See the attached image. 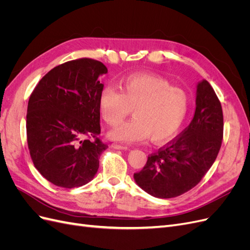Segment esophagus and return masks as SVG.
I'll use <instances>...</instances> for the list:
<instances>
[{"label": "esophagus", "mask_w": 250, "mask_h": 250, "mask_svg": "<svg viewBox=\"0 0 250 250\" xmlns=\"http://www.w3.org/2000/svg\"><path fill=\"white\" fill-rule=\"evenodd\" d=\"M111 147L115 148V149H120V150H127L128 149L127 146L121 145V144H118V143H112L111 144Z\"/></svg>", "instance_id": "obj_1"}]
</instances>
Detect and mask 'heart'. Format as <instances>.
I'll return each instance as SVG.
<instances>
[{
	"label": "heart",
	"instance_id": "1",
	"mask_svg": "<svg viewBox=\"0 0 250 250\" xmlns=\"http://www.w3.org/2000/svg\"><path fill=\"white\" fill-rule=\"evenodd\" d=\"M119 89L105 86L99 96L104 122L117 126L134 108L135 118L109 132V138L123 143H138L151 137L164 143L175 135L188 110V96L161 76L131 75L119 83Z\"/></svg>",
	"mask_w": 250,
	"mask_h": 250
}]
</instances>
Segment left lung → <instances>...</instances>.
Wrapping results in <instances>:
<instances>
[{
  "instance_id": "left-lung-1",
  "label": "left lung",
  "mask_w": 250,
  "mask_h": 250,
  "mask_svg": "<svg viewBox=\"0 0 250 250\" xmlns=\"http://www.w3.org/2000/svg\"><path fill=\"white\" fill-rule=\"evenodd\" d=\"M223 139L221 103L207 80L197 85L196 110L184 131L133 174L135 183L157 198H173L197 186L216 161Z\"/></svg>"
}]
</instances>
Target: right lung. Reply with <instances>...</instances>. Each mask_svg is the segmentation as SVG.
Returning a JSON list of instances; mask_svg holds the SVG:
<instances>
[{"mask_svg":"<svg viewBox=\"0 0 250 250\" xmlns=\"http://www.w3.org/2000/svg\"><path fill=\"white\" fill-rule=\"evenodd\" d=\"M101 62L79 58L55 66L37 83L27 109V143L35 168L60 188L92 180L108 146L99 138Z\"/></svg>","mask_w":250,"mask_h":250,"instance_id":"add662e5","label":"right lung"}]
</instances>
